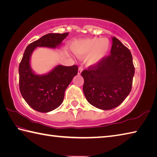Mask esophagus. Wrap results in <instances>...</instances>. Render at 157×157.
<instances>
[{
    "label": "esophagus",
    "mask_w": 157,
    "mask_h": 157,
    "mask_svg": "<svg viewBox=\"0 0 157 157\" xmlns=\"http://www.w3.org/2000/svg\"><path fill=\"white\" fill-rule=\"evenodd\" d=\"M82 67H79V68H78V75H80L81 74V72H82Z\"/></svg>",
    "instance_id": "obj_1"
}]
</instances>
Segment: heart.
<instances>
[{"label":"heart","instance_id":"heart-1","mask_svg":"<svg viewBox=\"0 0 157 157\" xmlns=\"http://www.w3.org/2000/svg\"><path fill=\"white\" fill-rule=\"evenodd\" d=\"M71 49L78 57L88 55L87 65L95 66L107 56L111 49V43L106 38H87L74 42L71 45Z\"/></svg>","mask_w":157,"mask_h":157}]
</instances>
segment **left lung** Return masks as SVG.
Wrapping results in <instances>:
<instances>
[{
	"mask_svg": "<svg viewBox=\"0 0 157 157\" xmlns=\"http://www.w3.org/2000/svg\"><path fill=\"white\" fill-rule=\"evenodd\" d=\"M111 55L81 72L83 93L90 104L102 110L119 106L131 91L135 67L131 51L112 37Z\"/></svg>",
	"mask_w": 157,
	"mask_h": 157,
	"instance_id": "1",
	"label": "left lung"
}]
</instances>
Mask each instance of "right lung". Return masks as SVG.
<instances>
[{
	"mask_svg": "<svg viewBox=\"0 0 157 157\" xmlns=\"http://www.w3.org/2000/svg\"><path fill=\"white\" fill-rule=\"evenodd\" d=\"M68 35L65 33H48L26 47L19 66L20 91L26 103L34 110L48 113L63 102L65 91L78 73L77 66L58 65L48 73L37 75L31 66V57L37 47L59 48Z\"/></svg>",
	"mask_w": 157,
	"mask_h": 157,
	"instance_id": "right-lung-1",
	"label": "right lung"
}]
</instances>
